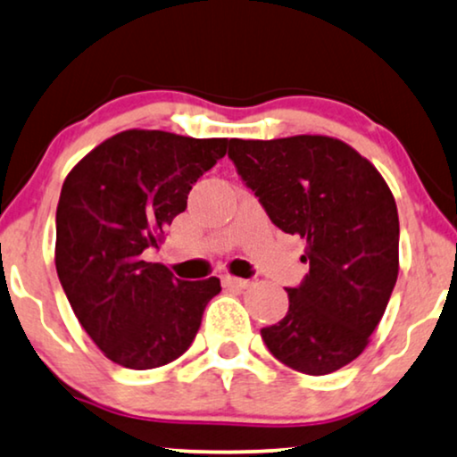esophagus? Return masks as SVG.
Here are the masks:
<instances>
[{
    "label": "esophagus",
    "instance_id": "obj_1",
    "mask_svg": "<svg viewBox=\"0 0 457 457\" xmlns=\"http://www.w3.org/2000/svg\"><path fill=\"white\" fill-rule=\"evenodd\" d=\"M221 282H223V287H228V288H248L251 287V280L236 278V276H229V274H225Z\"/></svg>",
    "mask_w": 457,
    "mask_h": 457
}]
</instances>
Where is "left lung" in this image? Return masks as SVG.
Returning <instances> with one entry per match:
<instances>
[{"instance_id": "8db88e82", "label": "left lung", "mask_w": 457, "mask_h": 457, "mask_svg": "<svg viewBox=\"0 0 457 457\" xmlns=\"http://www.w3.org/2000/svg\"><path fill=\"white\" fill-rule=\"evenodd\" d=\"M229 160L271 223L305 240L310 271L287 287L288 312L262 328L282 365L327 375L354 361L398 276V212L371 162L331 137L229 138Z\"/></svg>"}]
</instances>
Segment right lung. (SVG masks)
<instances>
[{"mask_svg": "<svg viewBox=\"0 0 457 457\" xmlns=\"http://www.w3.org/2000/svg\"><path fill=\"white\" fill-rule=\"evenodd\" d=\"M228 138L126 130L69 172L56 206V274L109 361L155 369L192 345L219 278L179 280L145 262L187 194L228 152Z\"/></svg>", "mask_w": 457, "mask_h": 457, "instance_id": "1", "label": "right lung"}]
</instances>
